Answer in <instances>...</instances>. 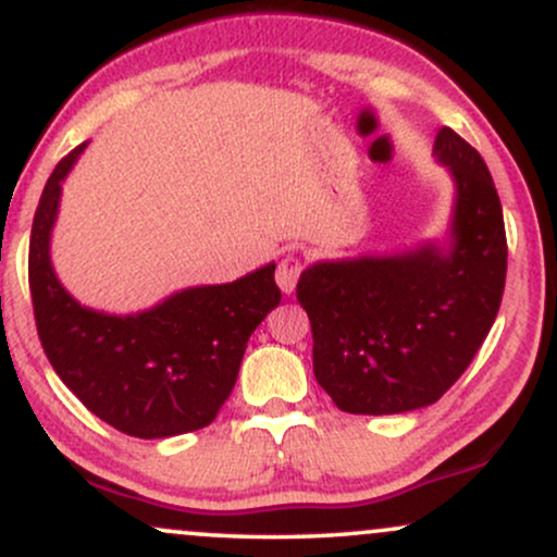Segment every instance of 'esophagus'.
I'll use <instances>...</instances> for the list:
<instances>
[{"mask_svg":"<svg viewBox=\"0 0 557 557\" xmlns=\"http://www.w3.org/2000/svg\"><path fill=\"white\" fill-rule=\"evenodd\" d=\"M300 270H304V264H300L298 257H285L277 264V285H280V290L285 293V296H290V293L296 290Z\"/></svg>","mask_w":557,"mask_h":557,"instance_id":"34e87169","label":"esophagus"}]
</instances>
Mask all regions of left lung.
Wrapping results in <instances>:
<instances>
[{
	"instance_id": "1",
	"label": "left lung",
	"mask_w": 557,
	"mask_h": 557,
	"mask_svg": "<svg viewBox=\"0 0 557 557\" xmlns=\"http://www.w3.org/2000/svg\"><path fill=\"white\" fill-rule=\"evenodd\" d=\"M434 154L456 181L450 246L317 261L296 296L314 335V376L341 411L385 417L432 406L456 385L495 322L508 243L495 183L450 127Z\"/></svg>"
}]
</instances>
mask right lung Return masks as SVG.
I'll list each match as a JSON object with an SVG mask.
<instances>
[{"instance_id": "obj_1", "label": "right lung", "mask_w": 557, "mask_h": 557, "mask_svg": "<svg viewBox=\"0 0 557 557\" xmlns=\"http://www.w3.org/2000/svg\"><path fill=\"white\" fill-rule=\"evenodd\" d=\"M83 149L49 175L30 227L28 283L44 354L88 411L131 437L209 426L233 393L248 337L280 304L274 264L227 285L188 287L140 314L81 306L57 280L49 240L62 181Z\"/></svg>"}]
</instances>
